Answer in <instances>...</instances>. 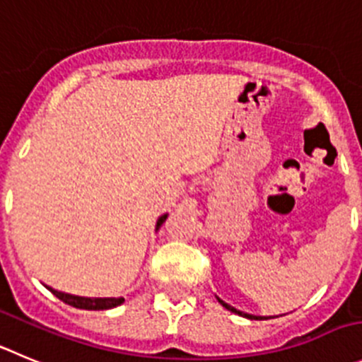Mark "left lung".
<instances>
[{
    "label": "left lung",
    "instance_id": "1",
    "mask_svg": "<svg viewBox=\"0 0 362 362\" xmlns=\"http://www.w3.org/2000/svg\"><path fill=\"white\" fill-rule=\"evenodd\" d=\"M218 302H219V303H221V305H223V307H225V309L232 310V313L239 314V316H245V318H250V320H262V316H252V314H246V313H241V310L234 309V307H232V305H228V303H225V302H223V300H219V298H218Z\"/></svg>",
    "mask_w": 362,
    "mask_h": 362
}]
</instances>
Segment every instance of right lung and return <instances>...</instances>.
<instances>
[{"mask_svg": "<svg viewBox=\"0 0 362 362\" xmlns=\"http://www.w3.org/2000/svg\"><path fill=\"white\" fill-rule=\"evenodd\" d=\"M165 218H168V214H164L158 218L157 228L165 221ZM48 289L57 296V298L62 300L64 303H67V305H71V307H76V309L105 310V309H112V307L121 305V303L124 302V298H83V296H74V295H67V293L55 291V289H52V288H48Z\"/></svg>", "mask_w": 362, "mask_h": 362, "instance_id": "obj_1", "label": "right lung"}]
</instances>
